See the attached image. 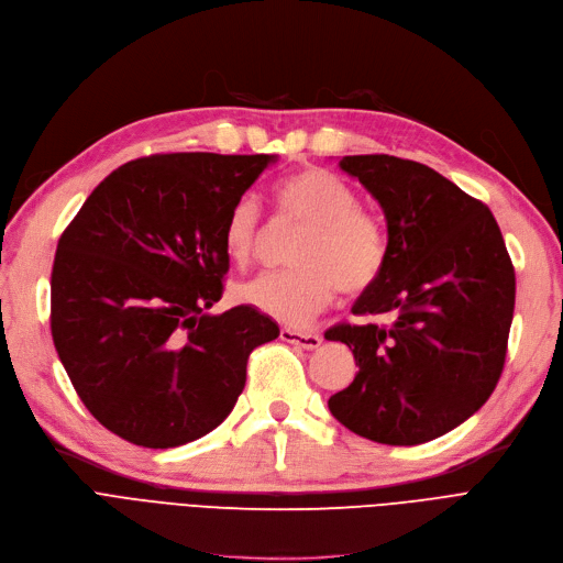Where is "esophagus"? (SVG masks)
Here are the masks:
<instances>
[{"label": "esophagus", "instance_id": "1", "mask_svg": "<svg viewBox=\"0 0 563 563\" xmlns=\"http://www.w3.org/2000/svg\"><path fill=\"white\" fill-rule=\"evenodd\" d=\"M279 338L288 344H296L300 349H307V352H312V349L321 346V338L314 333H298V331H288V328H282Z\"/></svg>", "mask_w": 563, "mask_h": 563}]
</instances>
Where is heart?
<instances>
[{
  "label": "heart",
  "mask_w": 563,
  "mask_h": 563,
  "mask_svg": "<svg viewBox=\"0 0 563 563\" xmlns=\"http://www.w3.org/2000/svg\"><path fill=\"white\" fill-rule=\"evenodd\" d=\"M277 202L288 219L307 225L294 273H265L235 286L238 302L302 328L331 305L338 286L361 294L382 275L386 238L379 221L358 209L356 192L325 169H300L277 186ZM261 207L244 196L223 225L225 256L246 265L261 244Z\"/></svg>",
  "instance_id": "heart-1"
}]
</instances>
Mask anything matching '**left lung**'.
<instances>
[{
	"label": "left lung",
	"instance_id": "8db88e82",
	"mask_svg": "<svg viewBox=\"0 0 563 563\" xmlns=\"http://www.w3.org/2000/svg\"><path fill=\"white\" fill-rule=\"evenodd\" d=\"M340 169L379 202L386 263L354 314L325 340L352 349L358 373L328 400L349 431L382 444H421L487 402L506 363L515 269L487 205L435 169L396 156H344Z\"/></svg>",
	"mask_w": 563,
	"mask_h": 563
}]
</instances>
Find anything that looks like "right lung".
Here are the masks:
<instances>
[{
    "label": "right lung",
    "mask_w": 563,
    "mask_h": 563,
    "mask_svg": "<svg viewBox=\"0 0 563 563\" xmlns=\"http://www.w3.org/2000/svg\"><path fill=\"white\" fill-rule=\"evenodd\" d=\"M277 156L167 153L121 165L57 242L51 333L104 429L148 450L192 442L232 412L246 361L279 325L223 314V225Z\"/></svg>",
    "instance_id": "obj_1"
}]
</instances>
